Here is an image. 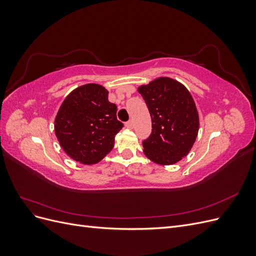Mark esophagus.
<instances>
[{
	"mask_svg": "<svg viewBox=\"0 0 256 256\" xmlns=\"http://www.w3.org/2000/svg\"><path fill=\"white\" fill-rule=\"evenodd\" d=\"M125 126H126L127 128H129V129H132V128H134V122H132V120L127 122L125 124Z\"/></svg>",
	"mask_w": 256,
	"mask_h": 256,
	"instance_id": "esophagus-1",
	"label": "esophagus"
}]
</instances>
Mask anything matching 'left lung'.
Wrapping results in <instances>:
<instances>
[{
  "mask_svg": "<svg viewBox=\"0 0 256 256\" xmlns=\"http://www.w3.org/2000/svg\"><path fill=\"white\" fill-rule=\"evenodd\" d=\"M152 118V134L143 142L145 156L160 166L177 164L194 144L200 118L190 92L168 76L138 88Z\"/></svg>",
  "mask_w": 256,
  "mask_h": 256,
  "instance_id": "left-lung-1",
  "label": "left lung"
}]
</instances>
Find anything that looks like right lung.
I'll return each instance as SVG.
<instances>
[{
    "instance_id": "right-lung-1",
    "label": "right lung",
    "mask_w": 256,
    "mask_h": 256,
    "mask_svg": "<svg viewBox=\"0 0 256 256\" xmlns=\"http://www.w3.org/2000/svg\"><path fill=\"white\" fill-rule=\"evenodd\" d=\"M102 85L88 83L68 94L54 120V131L63 150L74 161L95 164L114 147L115 136L122 128L118 106L108 100Z\"/></svg>"
}]
</instances>
